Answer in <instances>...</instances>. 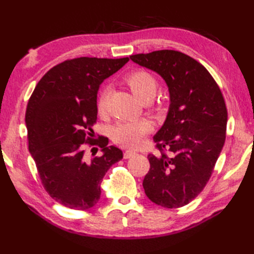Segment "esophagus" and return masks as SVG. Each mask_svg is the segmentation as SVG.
Listing matches in <instances>:
<instances>
[{
  "mask_svg": "<svg viewBox=\"0 0 254 254\" xmlns=\"http://www.w3.org/2000/svg\"><path fill=\"white\" fill-rule=\"evenodd\" d=\"M134 155H136V152H135V150H133V149H127V150H126V152H124L123 157L126 158V159H127V158H131V157H133Z\"/></svg>",
  "mask_w": 254,
  "mask_h": 254,
  "instance_id": "34e87169",
  "label": "esophagus"
}]
</instances>
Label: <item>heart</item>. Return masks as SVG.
Listing matches in <instances>:
<instances>
[{
    "label": "heart",
    "instance_id": "1",
    "mask_svg": "<svg viewBox=\"0 0 254 254\" xmlns=\"http://www.w3.org/2000/svg\"><path fill=\"white\" fill-rule=\"evenodd\" d=\"M126 83L132 93L142 101H149L148 106L154 110H160L159 102H152L158 88V82L152 73L145 69H135L126 77ZM108 108V91L102 90L97 100V111L105 116ZM152 130V123L147 120L124 121L118 123L112 130V138L116 143L127 147H135Z\"/></svg>",
    "mask_w": 254,
    "mask_h": 254
}]
</instances>
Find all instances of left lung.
<instances>
[{"label":"left lung","mask_w":254,"mask_h":254,"mask_svg":"<svg viewBox=\"0 0 254 254\" xmlns=\"http://www.w3.org/2000/svg\"><path fill=\"white\" fill-rule=\"evenodd\" d=\"M130 58L158 73L170 94L168 115L154 136L159 153L147 156L145 194L163 207L185 206L206 186L225 144L223 94L207 69L182 52L158 50Z\"/></svg>","instance_id":"1"}]
</instances>
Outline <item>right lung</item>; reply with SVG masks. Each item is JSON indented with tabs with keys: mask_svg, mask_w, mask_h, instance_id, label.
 Segmentation results:
<instances>
[{
	"mask_svg": "<svg viewBox=\"0 0 254 254\" xmlns=\"http://www.w3.org/2000/svg\"><path fill=\"white\" fill-rule=\"evenodd\" d=\"M128 60H66L49 69L32 91L25 116L28 148L45 190L63 206L93 207L100 198L102 178L123 158L121 149L107 146V137L94 139L91 127L100 84ZM86 144L99 146L103 156L86 159Z\"/></svg>",
	"mask_w": 254,
	"mask_h": 254,
	"instance_id": "right-lung-1",
	"label": "right lung"
}]
</instances>
